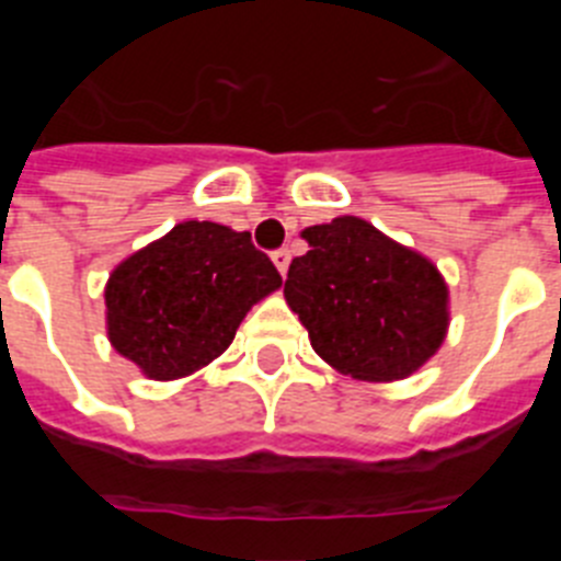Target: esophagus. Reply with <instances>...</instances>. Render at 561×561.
Listing matches in <instances>:
<instances>
[{
  "label": "esophagus",
  "mask_w": 561,
  "mask_h": 561,
  "mask_svg": "<svg viewBox=\"0 0 561 561\" xmlns=\"http://www.w3.org/2000/svg\"><path fill=\"white\" fill-rule=\"evenodd\" d=\"M272 261H275L277 272H280V275H286V270H289V261H291V252L286 250V247H280V250L272 252Z\"/></svg>",
  "instance_id": "34e87169"
}]
</instances>
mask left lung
<instances>
[{
    "instance_id": "1",
    "label": "left lung",
    "mask_w": 561,
    "mask_h": 561,
    "mask_svg": "<svg viewBox=\"0 0 561 561\" xmlns=\"http://www.w3.org/2000/svg\"><path fill=\"white\" fill-rule=\"evenodd\" d=\"M284 297L311 348L359 381H396L427 365L447 340L449 286L427 255L359 216L306 227Z\"/></svg>"
}]
</instances>
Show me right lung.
Wrapping results in <instances>:
<instances>
[{"label":"right lung","instance_id":"1","mask_svg":"<svg viewBox=\"0 0 561 561\" xmlns=\"http://www.w3.org/2000/svg\"><path fill=\"white\" fill-rule=\"evenodd\" d=\"M275 289L280 275L250 232L182 221L112 270L108 342L148 379H182L225 354L247 311Z\"/></svg>","mask_w":561,"mask_h":561}]
</instances>
